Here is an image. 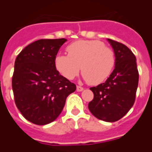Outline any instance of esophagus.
<instances>
[{"label":"esophagus","mask_w":152,"mask_h":152,"mask_svg":"<svg viewBox=\"0 0 152 152\" xmlns=\"http://www.w3.org/2000/svg\"><path fill=\"white\" fill-rule=\"evenodd\" d=\"M76 90H77L78 92H81V91H83V90H84V88H83V87H81V86H76Z\"/></svg>","instance_id":"34e87169"}]
</instances>
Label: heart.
<instances>
[{
	"mask_svg": "<svg viewBox=\"0 0 152 152\" xmlns=\"http://www.w3.org/2000/svg\"><path fill=\"white\" fill-rule=\"evenodd\" d=\"M66 50L68 54L58 53L54 58L55 68L66 79H74L81 69L83 78L96 86L104 82L113 71L114 52L100 40H78Z\"/></svg>",
	"mask_w": 152,
	"mask_h": 152,
	"instance_id": "1",
	"label": "heart"
}]
</instances>
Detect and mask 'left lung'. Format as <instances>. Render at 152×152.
Returning a JSON list of instances; mask_svg holds the SVG:
<instances>
[{
    "label": "left lung",
    "instance_id": "8db88e82",
    "mask_svg": "<svg viewBox=\"0 0 152 152\" xmlns=\"http://www.w3.org/2000/svg\"><path fill=\"white\" fill-rule=\"evenodd\" d=\"M114 50L115 63L104 83L91 87L94 99L89 110L96 118L107 122L119 121L133 107L138 85L136 57L126 45L107 39Z\"/></svg>",
    "mask_w": 152,
    "mask_h": 152
}]
</instances>
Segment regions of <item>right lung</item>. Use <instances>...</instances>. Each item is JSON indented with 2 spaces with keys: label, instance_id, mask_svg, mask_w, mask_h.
Returning a JSON list of instances; mask_svg holds the SVG:
<instances>
[{
  "label": "right lung",
  "instance_id": "obj_1",
  "mask_svg": "<svg viewBox=\"0 0 152 152\" xmlns=\"http://www.w3.org/2000/svg\"><path fill=\"white\" fill-rule=\"evenodd\" d=\"M66 39H41L19 53L15 63L12 89L15 104L25 119L45 125L55 121L66 97L76 86L61 76L54 58Z\"/></svg>",
  "mask_w": 152,
  "mask_h": 152
}]
</instances>
